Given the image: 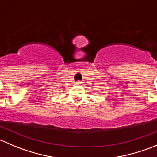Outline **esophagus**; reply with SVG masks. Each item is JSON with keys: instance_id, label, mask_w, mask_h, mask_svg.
Here are the masks:
<instances>
[{"instance_id": "obj_1", "label": "esophagus", "mask_w": 157, "mask_h": 157, "mask_svg": "<svg viewBox=\"0 0 157 157\" xmlns=\"http://www.w3.org/2000/svg\"><path fill=\"white\" fill-rule=\"evenodd\" d=\"M81 83H82L81 81H80V80H78V81L76 82V84H77V85H80V84H81Z\"/></svg>"}]
</instances>
